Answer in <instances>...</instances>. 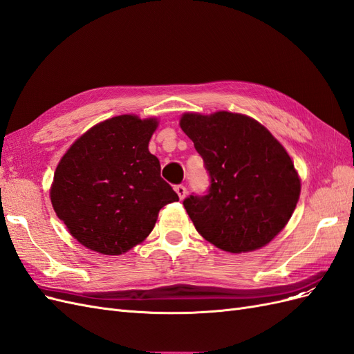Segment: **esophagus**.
<instances>
[{
    "label": "esophagus",
    "mask_w": 354,
    "mask_h": 354,
    "mask_svg": "<svg viewBox=\"0 0 354 354\" xmlns=\"http://www.w3.org/2000/svg\"><path fill=\"white\" fill-rule=\"evenodd\" d=\"M174 190H176V194L178 195V198H180V199H185V196H186V194H187V189H186L183 185H178V186H176V187H174Z\"/></svg>",
    "instance_id": "obj_1"
}]
</instances>
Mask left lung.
<instances>
[{"label": "left lung", "mask_w": 354, "mask_h": 354, "mask_svg": "<svg viewBox=\"0 0 354 354\" xmlns=\"http://www.w3.org/2000/svg\"><path fill=\"white\" fill-rule=\"evenodd\" d=\"M180 127L211 176L208 195L183 202L198 233L232 254L270 243L285 229L301 192L286 149L242 113L185 112Z\"/></svg>", "instance_id": "8db88e82"}]
</instances>
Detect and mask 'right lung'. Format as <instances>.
<instances>
[{
	"instance_id": "1",
	"label": "right lung",
	"mask_w": 354,
	"mask_h": 354,
	"mask_svg": "<svg viewBox=\"0 0 354 354\" xmlns=\"http://www.w3.org/2000/svg\"><path fill=\"white\" fill-rule=\"evenodd\" d=\"M158 125L155 116L109 118L80 136L59 160L51 205L85 248L103 255L130 251L151 234L159 209L178 201L149 152Z\"/></svg>"
}]
</instances>
